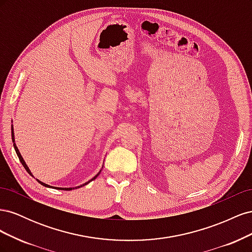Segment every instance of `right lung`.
<instances>
[{
	"label": "right lung",
	"mask_w": 252,
	"mask_h": 252,
	"mask_svg": "<svg viewBox=\"0 0 252 252\" xmlns=\"http://www.w3.org/2000/svg\"><path fill=\"white\" fill-rule=\"evenodd\" d=\"M11 138H12V142H13V147H14V150H16V152H17V155H18V157H19V159H20V162L22 163V165L24 166V168L26 169V171L30 174V175H32V171H30V169L28 168V166L26 165V163H25V161H24V158H22V156H21V154H20V151H19V149H18V147H17V145H16V143H14V132H13V126L11 125ZM100 172H101V170H100ZM100 172H98L95 177H94L93 179H91L90 181H88L87 183H85V184H83V185H80V186H78V187H72V188H61V187H53V186H50V185H48V184H45V183H43V182H41L40 180H37L36 179V181L40 183L41 185H43V186H45V187H48V188H56V189H59V190H72V189H77V188H80V187H82V186H85V185H87L88 183H90L91 181L93 180H95L96 179V177L98 174H100ZM33 177V175H32Z\"/></svg>",
	"instance_id": "obj_1"
}]
</instances>
